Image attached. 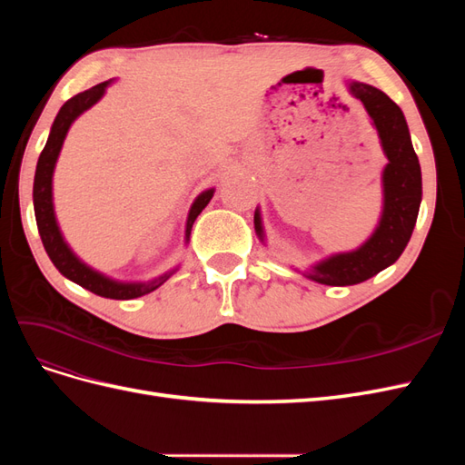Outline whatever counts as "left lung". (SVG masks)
I'll use <instances>...</instances> for the list:
<instances>
[{
	"instance_id": "1",
	"label": "left lung",
	"mask_w": 465,
	"mask_h": 465,
	"mask_svg": "<svg viewBox=\"0 0 465 465\" xmlns=\"http://www.w3.org/2000/svg\"><path fill=\"white\" fill-rule=\"evenodd\" d=\"M345 85L349 94L361 101L367 110L388 163L380 178L382 211L371 236L355 250L335 252L312 263L306 272H301L306 279L331 287L362 283L396 263L413 234L420 198H423L420 164L401 108L386 93L369 83L349 79ZM254 229L260 242L265 244L260 207L254 211Z\"/></svg>"
}]
</instances>
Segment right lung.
Instances as JSON below:
<instances>
[{"mask_svg":"<svg viewBox=\"0 0 465 465\" xmlns=\"http://www.w3.org/2000/svg\"><path fill=\"white\" fill-rule=\"evenodd\" d=\"M114 81H104L98 83V85L83 91L75 96L69 98V101L60 108L58 116H55L48 142L42 149L38 163H36V173H35V186H33V203H35V217H36V227L42 238V244H45V250L52 263L55 265L64 277H67L74 283L81 285L83 289H87L98 297L104 299H116V301H128V299H137L143 297L147 292H153L154 289H159L166 279H171L176 272L178 265H174L173 270H168L157 277H153L149 281H120L114 277H108L106 273L94 270L89 263L83 262L72 246L67 244L64 238V232L58 224V217H55V209H54V171H55V163H58V157L62 153L65 135L72 128V124L87 112L91 106H94L101 98L104 96L106 89L112 85ZM215 188H207L203 190L198 198L193 200L190 211H188V219H186V231H184V242H190V234L195 219L205 209V205L213 198Z\"/></svg>","mask_w":465,"mask_h":465,"instance_id":"right-lung-1","label":"right lung"}]
</instances>
